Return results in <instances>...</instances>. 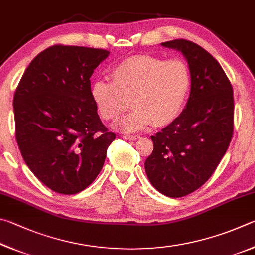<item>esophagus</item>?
Wrapping results in <instances>:
<instances>
[{
  "instance_id": "34e87169",
  "label": "esophagus",
  "mask_w": 255,
  "mask_h": 255,
  "mask_svg": "<svg viewBox=\"0 0 255 255\" xmlns=\"http://www.w3.org/2000/svg\"><path fill=\"white\" fill-rule=\"evenodd\" d=\"M139 137L140 136H137V135H123V139L128 140V141H135L139 139Z\"/></svg>"
}]
</instances>
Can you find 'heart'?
<instances>
[{"mask_svg":"<svg viewBox=\"0 0 255 255\" xmlns=\"http://www.w3.org/2000/svg\"><path fill=\"white\" fill-rule=\"evenodd\" d=\"M112 83L97 79L91 88L92 100L105 121H115L128 109L133 110L115 124L122 132H140L150 125L172 123L184 110L191 77L186 62L137 55L116 65Z\"/></svg>","mask_w":255,"mask_h":255,"instance_id":"b5f03b06","label":"heart"}]
</instances>
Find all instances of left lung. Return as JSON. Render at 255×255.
Wrapping results in <instances>:
<instances>
[{
	"label": "left lung",
	"mask_w": 255,
	"mask_h": 255,
	"mask_svg": "<svg viewBox=\"0 0 255 255\" xmlns=\"http://www.w3.org/2000/svg\"><path fill=\"white\" fill-rule=\"evenodd\" d=\"M161 46L186 58L190 94L181 114L151 136L153 151L144 167L155 189L178 198L203 186L224 157L233 136V88L218 61L198 44L176 39Z\"/></svg>",
	"instance_id": "left-lung-1"
}]
</instances>
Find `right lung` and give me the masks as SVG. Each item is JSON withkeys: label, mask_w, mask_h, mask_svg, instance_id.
I'll use <instances>...</instances> for the list:
<instances>
[{"label": "right lung", "mask_w": 255, "mask_h": 255, "mask_svg": "<svg viewBox=\"0 0 255 255\" xmlns=\"http://www.w3.org/2000/svg\"><path fill=\"white\" fill-rule=\"evenodd\" d=\"M109 55L104 49L49 47L30 62L16 87L17 145L33 175L58 194L87 188L115 140L97 114L89 79Z\"/></svg>", "instance_id": "add662e5"}]
</instances>
